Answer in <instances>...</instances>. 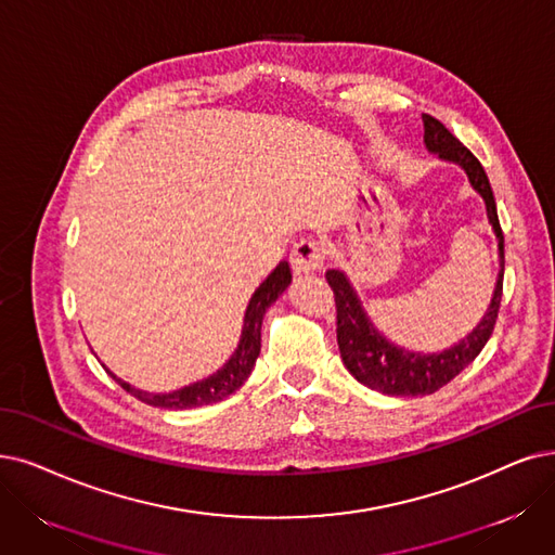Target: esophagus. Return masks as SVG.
<instances>
[{"mask_svg":"<svg viewBox=\"0 0 555 555\" xmlns=\"http://www.w3.org/2000/svg\"><path fill=\"white\" fill-rule=\"evenodd\" d=\"M323 259V246L317 238H302L292 250V266L296 273H314L317 269H321Z\"/></svg>","mask_w":555,"mask_h":555,"instance_id":"obj_1","label":"esophagus"}]
</instances>
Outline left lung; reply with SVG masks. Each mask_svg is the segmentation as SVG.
<instances>
[{"label": "left lung", "instance_id": "left-lung-1", "mask_svg": "<svg viewBox=\"0 0 555 555\" xmlns=\"http://www.w3.org/2000/svg\"><path fill=\"white\" fill-rule=\"evenodd\" d=\"M424 141H426V147L435 152L439 159L453 162L460 168H464L472 186L480 193L487 207V218H490V225L499 241L501 271H499L492 302L487 307L482 321L474 327L472 335L467 339H462L460 344H455L453 348L444 352H433V354L410 352L405 348H398L391 341H387L369 321L348 278L337 269H330L325 273L330 289L335 294L337 341H339L341 360L346 369L354 375V380H360L369 389L391 393V396H426L449 385L464 366L472 364L478 358V352L485 348L487 339L492 337L496 317H499V307H501V296H503V263H505L503 232H501L490 180H487V175L474 154L433 116H424Z\"/></svg>", "mask_w": 555, "mask_h": 555}]
</instances>
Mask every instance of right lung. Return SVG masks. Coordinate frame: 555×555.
<instances>
[{"label": "right lung", "mask_w": 555, "mask_h": 555, "mask_svg": "<svg viewBox=\"0 0 555 555\" xmlns=\"http://www.w3.org/2000/svg\"><path fill=\"white\" fill-rule=\"evenodd\" d=\"M292 282V269L289 261H280L273 273L266 278L259 289L253 294L248 309H246V319H243V332H241V341L238 348L234 350L232 358L225 362L223 369H218L209 378L193 383L189 387H182L170 393H150L143 389L131 387L129 383L116 378L114 373L106 369V373H111L114 378L127 393L137 396L139 401L152 405V408H166V410H186V408H201V405H209V403H218L228 398L230 393H234L246 378L250 375L259 350H261V321L266 309H269L278 296L289 286Z\"/></svg>", "instance_id": "obj_1"}]
</instances>
